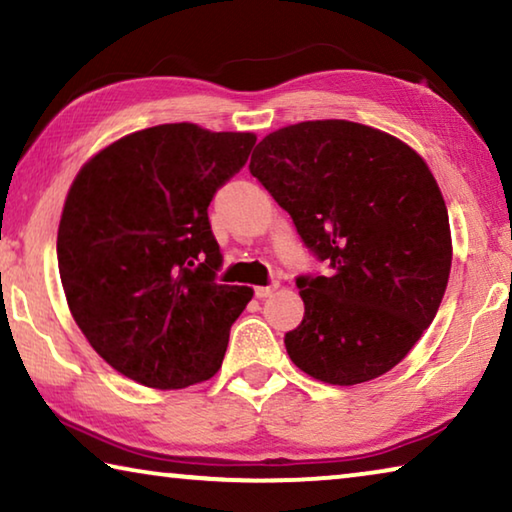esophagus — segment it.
Returning <instances> with one entry per match:
<instances>
[{
  "label": "esophagus",
  "mask_w": 512,
  "mask_h": 512,
  "mask_svg": "<svg viewBox=\"0 0 512 512\" xmlns=\"http://www.w3.org/2000/svg\"><path fill=\"white\" fill-rule=\"evenodd\" d=\"M275 284H271V287H257L255 289V298H259V300H264V298H271L273 293H275Z\"/></svg>",
  "instance_id": "34e87169"
}]
</instances>
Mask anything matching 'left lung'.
I'll use <instances>...</instances> for the list:
<instances>
[{"instance_id": "1", "label": "left lung", "mask_w": 512, "mask_h": 512, "mask_svg": "<svg viewBox=\"0 0 512 512\" xmlns=\"http://www.w3.org/2000/svg\"><path fill=\"white\" fill-rule=\"evenodd\" d=\"M248 169L332 268L296 280L305 318L284 336L291 361L334 386L395 368L436 318L452 268L427 162L377 128L323 119L266 135Z\"/></svg>"}]
</instances>
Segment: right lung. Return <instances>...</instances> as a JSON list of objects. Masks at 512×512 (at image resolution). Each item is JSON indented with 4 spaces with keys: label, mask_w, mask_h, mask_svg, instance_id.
Segmentation results:
<instances>
[{
    "label": "right lung",
    "mask_w": 512,
    "mask_h": 512,
    "mask_svg": "<svg viewBox=\"0 0 512 512\" xmlns=\"http://www.w3.org/2000/svg\"><path fill=\"white\" fill-rule=\"evenodd\" d=\"M253 133L162 124L83 164L58 225L69 311L99 357L160 391L216 375L250 287L216 282L207 219L216 189L244 167Z\"/></svg>",
    "instance_id": "add662e5"
}]
</instances>
